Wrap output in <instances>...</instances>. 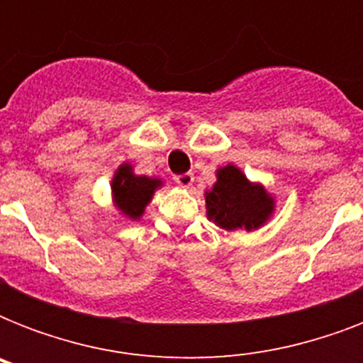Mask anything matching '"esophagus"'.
Here are the masks:
<instances>
[{
  "label": "esophagus",
  "instance_id": "1",
  "mask_svg": "<svg viewBox=\"0 0 363 363\" xmlns=\"http://www.w3.org/2000/svg\"><path fill=\"white\" fill-rule=\"evenodd\" d=\"M173 181H175L177 184H179V186L188 188V186H192L194 175H192V173H182V175H175V177H173Z\"/></svg>",
  "mask_w": 363,
  "mask_h": 363
}]
</instances>
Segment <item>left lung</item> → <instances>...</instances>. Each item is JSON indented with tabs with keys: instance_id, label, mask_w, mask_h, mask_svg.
I'll return each instance as SVG.
<instances>
[{
	"instance_id": "left-lung-1",
	"label": "left lung",
	"mask_w": 363,
	"mask_h": 363,
	"mask_svg": "<svg viewBox=\"0 0 363 363\" xmlns=\"http://www.w3.org/2000/svg\"><path fill=\"white\" fill-rule=\"evenodd\" d=\"M218 181L205 194L207 216L224 230H256L269 218L273 199L259 184H250L233 165L218 169Z\"/></svg>"
}]
</instances>
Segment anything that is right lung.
Here are the masks:
<instances>
[{
  "label": "right lung",
  "instance_id": "obj_1",
  "mask_svg": "<svg viewBox=\"0 0 363 363\" xmlns=\"http://www.w3.org/2000/svg\"><path fill=\"white\" fill-rule=\"evenodd\" d=\"M160 186L158 179L137 177L131 173L130 165H121L113 179L115 201L124 215L130 218H139L145 211V205L150 201L154 190Z\"/></svg>",
  "mask_w": 363,
  "mask_h": 363
}]
</instances>
